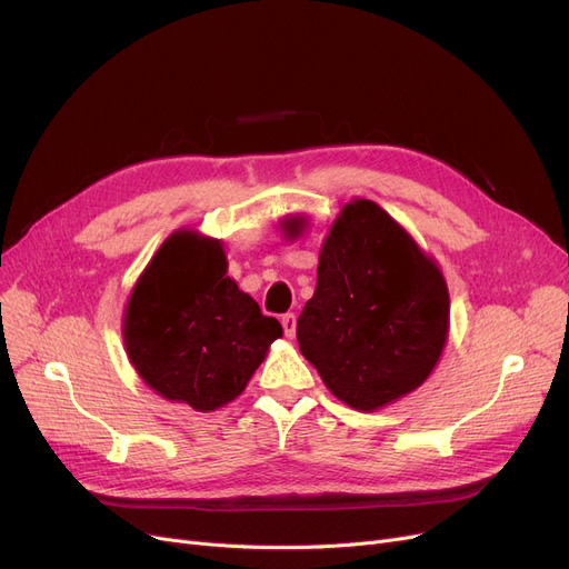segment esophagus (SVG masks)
<instances>
[{
  "mask_svg": "<svg viewBox=\"0 0 569 569\" xmlns=\"http://www.w3.org/2000/svg\"><path fill=\"white\" fill-rule=\"evenodd\" d=\"M281 326H283V332H286V338H296V328H298V319H296V313H286V317L281 319Z\"/></svg>",
  "mask_w": 569,
  "mask_h": 569,
  "instance_id": "esophagus-1",
  "label": "esophagus"
}]
</instances>
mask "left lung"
<instances>
[{
	"label": "left lung",
	"instance_id": "1",
	"mask_svg": "<svg viewBox=\"0 0 569 569\" xmlns=\"http://www.w3.org/2000/svg\"><path fill=\"white\" fill-rule=\"evenodd\" d=\"M279 224L296 239L307 218ZM448 332L450 292L438 262L375 201L345 203L298 319L300 351L330 393L361 412L401 401L429 380Z\"/></svg>",
	"mask_w": 569,
	"mask_h": 569
}]
</instances>
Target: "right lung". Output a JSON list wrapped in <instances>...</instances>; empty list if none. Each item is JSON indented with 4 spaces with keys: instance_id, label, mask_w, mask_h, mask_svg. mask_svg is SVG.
Returning <instances> with one entry per match:
<instances>
[{
    "instance_id": "right-lung-1",
    "label": "right lung",
    "mask_w": 569,
    "mask_h": 569,
    "mask_svg": "<svg viewBox=\"0 0 569 569\" xmlns=\"http://www.w3.org/2000/svg\"><path fill=\"white\" fill-rule=\"evenodd\" d=\"M121 335L147 387L213 412L243 393L283 328L227 277L222 241L182 227L138 277Z\"/></svg>"
}]
</instances>
